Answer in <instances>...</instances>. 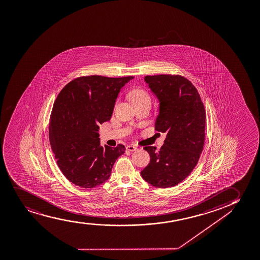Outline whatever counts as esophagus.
Returning <instances> with one entry per match:
<instances>
[{"mask_svg": "<svg viewBox=\"0 0 260 260\" xmlns=\"http://www.w3.org/2000/svg\"><path fill=\"white\" fill-rule=\"evenodd\" d=\"M137 149H138V148H137V146H135V145H133V144H131V145H128V146H127V147H126V150H127V151H136V150H137Z\"/></svg>", "mask_w": 260, "mask_h": 260, "instance_id": "34e87169", "label": "esophagus"}]
</instances>
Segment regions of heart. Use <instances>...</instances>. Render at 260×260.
Instances as JSON below:
<instances>
[{
	"label": "heart",
	"mask_w": 260,
	"mask_h": 260,
	"mask_svg": "<svg viewBox=\"0 0 260 260\" xmlns=\"http://www.w3.org/2000/svg\"><path fill=\"white\" fill-rule=\"evenodd\" d=\"M129 97L135 104L142 103L144 101H150L149 94L144 90L140 89V88L132 90V92L129 93Z\"/></svg>",
	"instance_id": "1"
}]
</instances>
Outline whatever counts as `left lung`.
Returning <instances> with one entry per match:
<instances>
[{
	"mask_svg": "<svg viewBox=\"0 0 260 260\" xmlns=\"http://www.w3.org/2000/svg\"><path fill=\"white\" fill-rule=\"evenodd\" d=\"M144 81L158 103L155 128L166 132L167 138L159 151L155 146L144 148L151 160L142 178L156 187L176 186L193 170L203 150L205 109L198 91L186 78L160 74L145 76Z\"/></svg>",
	"mask_w": 260,
	"mask_h": 260,
	"instance_id": "1",
	"label": "left lung"
}]
</instances>
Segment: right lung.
<instances>
[{
	"mask_svg": "<svg viewBox=\"0 0 260 260\" xmlns=\"http://www.w3.org/2000/svg\"><path fill=\"white\" fill-rule=\"evenodd\" d=\"M132 76L99 75L72 80L55 101L49 140L58 167L74 185L93 188L109 180L113 166L125 147L103 146L99 125L109 121L122 87Z\"/></svg>",
	"mask_w": 260,
	"mask_h": 260,
	"instance_id": "1",
	"label": "right lung"
}]
</instances>
